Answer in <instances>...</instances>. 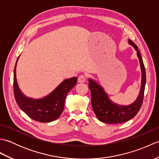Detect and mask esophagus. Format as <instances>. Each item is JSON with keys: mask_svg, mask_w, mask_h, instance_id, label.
Wrapping results in <instances>:
<instances>
[{"mask_svg": "<svg viewBox=\"0 0 159 159\" xmlns=\"http://www.w3.org/2000/svg\"><path fill=\"white\" fill-rule=\"evenodd\" d=\"M86 80V78L84 75H80L78 78V82L80 83H85Z\"/></svg>", "mask_w": 159, "mask_h": 159, "instance_id": "obj_1", "label": "esophagus"}]
</instances>
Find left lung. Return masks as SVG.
Listing matches in <instances>:
<instances>
[{"label":"left lung","mask_w":159,"mask_h":159,"mask_svg":"<svg viewBox=\"0 0 159 159\" xmlns=\"http://www.w3.org/2000/svg\"><path fill=\"white\" fill-rule=\"evenodd\" d=\"M128 43L137 51L141 70L140 92L137 99L133 103L128 105H120L113 102L100 84L92 79H88L93 110L98 119L104 123L121 124L126 122L136 116L142 105L146 82V69L138 47L130 39H128Z\"/></svg>","instance_id":"left-lung-1"}]
</instances>
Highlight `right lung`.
I'll return each instance as SVG.
<instances>
[{"mask_svg":"<svg viewBox=\"0 0 159 159\" xmlns=\"http://www.w3.org/2000/svg\"><path fill=\"white\" fill-rule=\"evenodd\" d=\"M17 59L13 72V92L17 104L27 116L39 122H51L61 115L67 94L77 83V77L67 79L61 83L52 92L39 99H33L24 94L18 86L16 78Z\"/></svg>","mask_w":159,"mask_h":159,"instance_id":"right-lung-1","label":"right lung"}]
</instances>
